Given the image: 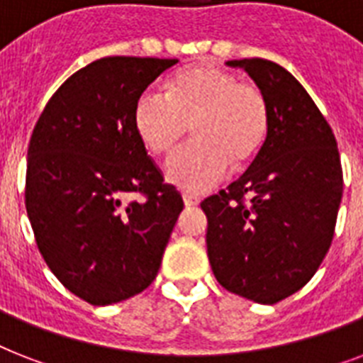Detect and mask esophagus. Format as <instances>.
I'll use <instances>...</instances> for the list:
<instances>
[{
	"label": "esophagus",
	"instance_id": "34e87169",
	"mask_svg": "<svg viewBox=\"0 0 363 363\" xmlns=\"http://www.w3.org/2000/svg\"><path fill=\"white\" fill-rule=\"evenodd\" d=\"M182 201H184L186 207H196V205H199V198H196L192 194H184V196H182Z\"/></svg>",
	"mask_w": 363,
	"mask_h": 363
}]
</instances>
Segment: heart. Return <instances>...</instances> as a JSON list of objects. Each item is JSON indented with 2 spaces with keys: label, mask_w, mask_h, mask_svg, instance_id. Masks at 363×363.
<instances>
[{
  "label": "heart",
  "mask_w": 363,
  "mask_h": 363,
  "mask_svg": "<svg viewBox=\"0 0 363 363\" xmlns=\"http://www.w3.org/2000/svg\"><path fill=\"white\" fill-rule=\"evenodd\" d=\"M190 145L165 162V177L186 194H203L228 177L232 164L247 165L269 130L264 94L235 73L216 65L179 71L169 92L148 88L133 109L141 143L154 154H167L190 130Z\"/></svg>",
  "instance_id": "heart-1"
}]
</instances>
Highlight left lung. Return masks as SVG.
<instances>
[{"label":"left lung","mask_w":363,"mask_h":363,"mask_svg":"<svg viewBox=\"0 0 363 363\" xmlns=\"http://www.w3.org/2000/svg\"><path fill=\"white\" fill-rule=\"evenodd\" d=\"M262 90L269 130L238 181L201 203L207 254L230 292L273 305L303 288L332 245L343 169L326 118L292 73L275 62L245 58Z\"/></svg>","instance_id":"8db88e82"}]
</instances>
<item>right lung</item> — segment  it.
<instances>
[{
    "label": "right lung",
    "mask_w": 363,
    "mask_h": 363,
    "mask_svg": "<svg viewBox=\"0 0 363 363\" xmlns=\"http://www.w3.org/2000/svg\"><path fill=\"white\" fill-rule=\"evenodd\" d=\"M177 62L96 60L54 92L31 133L26 211L35 242L56 279L88 303H118L150 286L184 207L133 125L139 96Z\"/></svg>",
    "instance_id": "1"
}]
</instances>
